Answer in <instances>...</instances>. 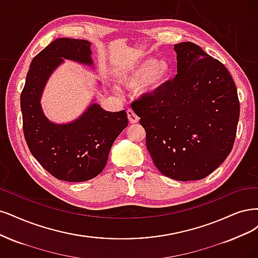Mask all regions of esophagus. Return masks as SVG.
Segmentation results:
<instances>
[{
	"label": "esophagus",
	"instance_id": "esophagus-1",
	"mask_svg": "<svg viewBox=\"0 0 258 258\" xmlns=\"http://www.w3.org/2000/svg\"><path fill=\"white\" fill-rule=\"evenodd\" d=\"M127 118H128V121L131 122V123H137L138 121H139V118H138V115L134 112V110H132V109H128L127 111Z\"/></svg>",
	"mask_w": 258,
	"mask_h": 258
}]
</instances>
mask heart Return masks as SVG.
<instances>
[{"instance_id": "heart-1", "label": "heart", "mask_w": 258, "mask_h": 258, "mask_svg": "<svg viewBox=\"0 0 258 258\" xmlns=\"http://www.w3.org/2000/svg\"><path fill=\"white\" fill-rule=\"evenodd\" d=\"M170 77L169 62L146 57L124 70L120 75V81L127 89H139L143 95L154 96L165 88Z\"/></svg>"}]
</instances>
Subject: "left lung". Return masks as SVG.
Listing matches in <instances>:
<instances>
[{"label":"left lung","mask_w":258,"mask_h":258,"mask_svg":"<svg viewBox=\"0 0 258 258\" xmlns=\"http://www.w3.org/2000/svg\"><path fill=\"white\" fill-rule=\"evenodd\" d=\"M177 75L154 96L132 104L146 130V145L164 176L201 180L230 153L240 114L229 72L203 49L184 41L173 46Z\"/></svg>","instance_id":"obj_1"}]
</instances>
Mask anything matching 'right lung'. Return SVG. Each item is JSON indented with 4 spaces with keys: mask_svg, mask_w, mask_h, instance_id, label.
Instances as JSON below:
<instances>
[{
    "mask_svg": "<svg viewBox=\"0 0 258 258\" xmlns=\"http://www.w3.org/2000/svg\"><path fill=\"white\" fill-rule=\"evenodd\" d=\"M91 43L56 38L32 60L21 92L23 134L32 155L52 176L68 182H84L102 172L113 141L127 126L124 110L106 111L92 103L69 123L49 120L40 105L45 86L64 60L92 66Z\"/></svg>",
    "mask_w": 258,
    "mask_h": 258,
    "instance_id": "1",
    "label": "right lung"
}]
</instances>
